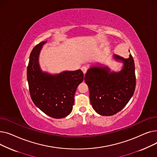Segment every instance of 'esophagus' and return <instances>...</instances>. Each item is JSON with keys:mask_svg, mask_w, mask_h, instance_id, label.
Returning a JSON list of instances; mask_svg holds the SVG:
<instances>
[{"mask_svg": "<svg viewBox=\"0 0 157 157\" xmlns=\"http://www.w3.org/2000/svg\"><path fill=\"white\" fill-rule=\"evenodd\" d=\"M81 70H82V71H83V74H86V72L87 71V67H85V66H83V67H81Z\"/></svg>", "mask_w": 157, "mask_h": 157, "instance_id": "esophagus-1", "label": "esophagus"}]
</instances>
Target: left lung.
Returning <instances> with one entry per match:
<instances>
[{"label":"left lung","mask_w":157,"mask_h":157,"mask_svg":"<svg viewBox=\"0 0 157 157\" xmlns=\"http://www.w3.org/2000/svg\"><path fill=\"white\" fill-rule=\"evenodd\" d=\"M130 52V51H129ZM113 59L121 62L119 71L97 63L90 66L85 76L89 88L92 108L102 116H111L121 111L132 97L136 88L134 61L131 54L128 59L113 55Z\"/></svg>","instance_id":"1"}]
</instances>
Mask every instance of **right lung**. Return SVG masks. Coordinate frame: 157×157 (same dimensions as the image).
I'll use <instances>...</instances> for the list:
<instances>
[{
  "instance_id": "add662e5",
  "label": "right lung",
  "mask_w": 157,
  "mask_h": 157,
  "mask_svg": "<svg viewBox=\"0 0 157 157\" xmlns=\"http://www.w3.org/2000/svg\"><path fill=\"white\" fill-rule=\"evenodd\" d=\"M47 40L36 45L30 55L27 67V81L33 102L37 108L54 118L66 117L71 113L74 94L83 81L81 70L65 71L50 74L40 69L39 58Z\"/></svg>"
}]
</instances>
